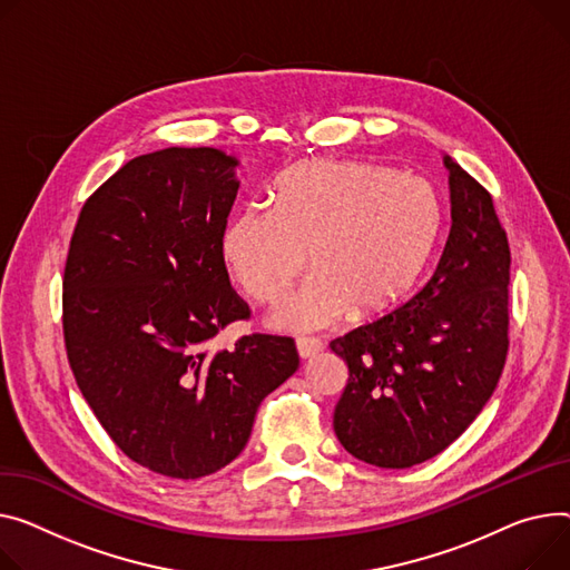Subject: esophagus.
<instances>
[{
  "instance_id": "34e87169",
  "label": "esophagus",
  "mask_w": 570,
  "mask_h": 570,
  "mask_svg": "<svg viewBox=\"0 0 570 570\" xmlns=\"http://www.w3.org/2000/svg\"><path fill=\"white\" fill-rule=\"evenodd\" d=\"M295 346H297V355L302 360H307V357H316L323 351V341L314 336H299L295 341Z\"/></svg>"
}]
</instances>
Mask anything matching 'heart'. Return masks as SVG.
<instances>
[{"label": "heart", "mask_w": 570, "mask_h": 570, "mask_svg": "<svg viewBox=\"0 0 570 570\" xmlns=\"http://www.w3.org/2000/svg\"><path fill=\"white\" fill-rule=\"evenodd\" d=\"M429 183L392 167L307 160L273 187V210L247 206L226 224L222 252L256 302H277L305 271L314 275L277 309L286 330H321L351 312L387 314L420 277L440 234Z\"/></svg>", "instance_id": "heart-1"}]
</instances>
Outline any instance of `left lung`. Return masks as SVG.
Returning <instances> with one entry per match:
<instances>
[{
	"instance_id": "left-lung-1",
	"label": "left lung",
	"mask_w": 570,
	"mask_h": 570,
	"mask_svg": "<svg viewBox=\"0 0 570 570\" xmlns=\"http://www.w3.org/2000/svg\"><path fill=\"white\" fill-rule=\"evenodd\" d=\"M451 229L433 277L403 305L330 341L348 364L334 433L355 459L403 470L456 440L509 353L507 232L488 189L444 156Z\"/></svg>"
}]
</instances>
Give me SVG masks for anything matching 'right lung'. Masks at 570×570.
I'll return each mask as SVG.
<instances>
[{
    "label": "right lung",
    "mask_w": 570,
    "mask_h": 570,
    "mask_svg": "<svg viewBox=\"0 0 570 570\" xmlns=\"http://www.w3.org/2000/svg\"><path fill=\"white\" fill-rule=\"evenodd\" d=\"M238 160L163 148L109 176L85 202L63 268V341L82 396L130 461L199 479L245 449L261 401L295 373V341L213 336L247 321L222 238Z\"/></svg>",
    "instance_id": "right-lung-1"
}]
</instances>
